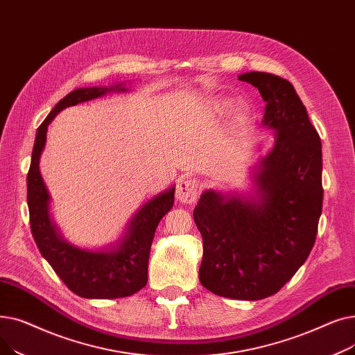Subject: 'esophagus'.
Wrapping results in <instances>:
<instances>
[{
    "instance_id": "esophagus-1",
    "label": "esophagus",
    "mask_w": 355,
    "mask_h": 355,
    "mask_svg": "<svg viewBox=\"0 0 355 355\" xmlns=\"http://www.w3.org/2000/svg\"><path fill=\"white\" fill-rule=\"evenodd\" d=\"M198 181L191 177H182L177 184V200L182 204H193L198 196Z\"/></svg>"
}]
</instances>
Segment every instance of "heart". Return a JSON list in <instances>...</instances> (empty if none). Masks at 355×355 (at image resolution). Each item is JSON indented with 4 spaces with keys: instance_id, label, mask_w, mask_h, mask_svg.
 I'll list each match as a JSON object with an SVG mask.
<instances>
[{
    "instance_id": "b5f03b06",
    "label": "heart",
    "mask_w": 355,
    "mask_h": 355,
    "mask_svg": "<svg viewBox=\"0 0 355 355\" xmlns=\"http://www.w3.org/2000/svg\"><path fill=\"white\" fill-rule=\"evenodd\" d=\"M230 107H232V101H229V99H218V101H214V103H213V109H214L216 112H218V114H225V112H227ZM236 114H237L239 116H245V115L248 114V106H246V103L240 102V103L237 105Z\"/></svg>"
}]
</instances>
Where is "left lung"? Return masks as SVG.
<instances>
[{
	"label": "left lung",
	"instance_id": "1",
	"mask_svg": "<svg viewBox=\"0 0 355 355\" xmlns=\"http://www.w3.org/2000/svg\"><path fill=\"white\" fill-rule=\"evenodd\" d=\"M240 80L266 102L275 145L252 173L249 194L206 190L194 209L202 237L200 282L241 301L275 295L309 256L322 211V149L306 107L286 79L249 71Z\"/></svg>",
	"mask_w": 355,
	"mask_h": 355
}]
</instances>
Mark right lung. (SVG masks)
<instances>
[{"label":"right lung","mask_w":355,"mask_h":355,"mask_svg":"<svg viewBox=\"0 0 355 355\" xmlns=\"http://www.w3.org/2000/svg\"><path fill=\"white\" fill-rule=\"evenodd\" d=\"M125 83L109 87L93 86L70 92L50 112L37 129L31 165L27 174V204L30 226L43 257L64 285L87 300H115L134 295L146 285L148 259L161 218L173 209L175 187L164 190L129 220L116 243L99 250L82 249L69 243L50 216V196L40 174V157L46 146L47 128L55 115L69 106L105 96L109 92H126Z\"/></svg>","instance_id":"obj_1"}]
</instances>
